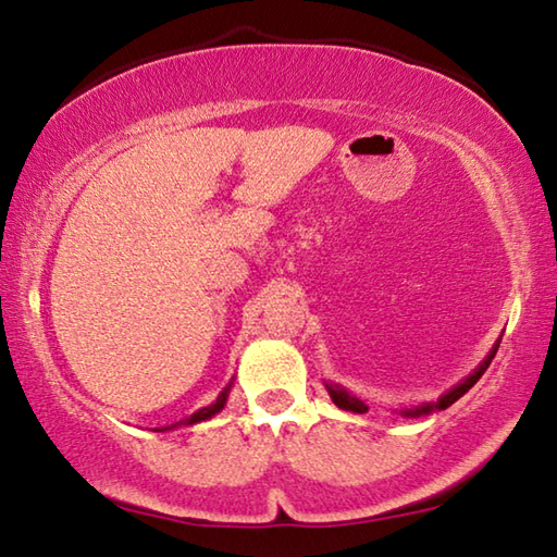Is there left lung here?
<instances>
[{"instance_id": "8db88e82", "label": "left lung", "mask_w": 557, "mask_h": 557, "mask_svg": "<svg viewBox=\"0 0 557 557\" xmlns=\"http://www.w3.org/2000/svg\"><path fill=\"white\" fill-rule=\"evenodd\" d=\"M498 344H502V338H498V342L494 344L492 351L486 354L484 361L479 363L476 369L471 371L465 381H459L457 385H451V388H449L447 393H442L435 403H422V405H418V408L400 410V414H405V418H422V414H430V412H435V410H445V408H449L451 403H457V400L461 398V395H465V393L471 388V385H474L479 379H482L484 371L488 369V363H492V358L496 356V348H498ZM324 388L329 391V398L334 400L336 408L348 410V412H358V414L369 412V405H366L363 400H358L356 395H351V393H348L346 388H342V385H338V383H329V381H324Z\"/></svg>"}]
</instances>
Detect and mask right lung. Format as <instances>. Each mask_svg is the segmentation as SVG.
I'll list each match as a JSON object with an SVG mask.
<instances>
[{
	"label": "right lung",
	"mask_w": 557,
	"mask_h": 557,
	"mask_svg": "<svg viewBox=\"0 0 557 557\" xmlns=\"http://www.w3.org/2000/svg\"><path fill=\"white\" fill-rule=\"evenodd\" d=\"M233 388V379L231 383L225 385V388L219 393V398H215L211 405H206V408L196 410L194 414H188V418L174 422V425H166V428H159L157 432H166V430H176V428H188V425H196V422H203V420H211L213 414H219L223 408H225V400H228V393Z\"/></svg>",
	"instance_id": "obj_1"
}]
</instances>
